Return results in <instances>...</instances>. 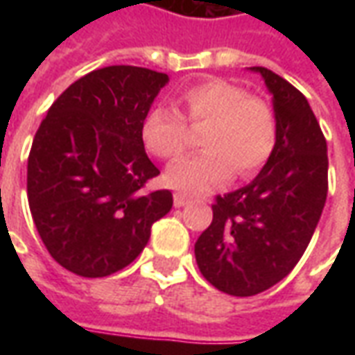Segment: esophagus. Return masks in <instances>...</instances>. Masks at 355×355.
Instances as JSON below:
<instances>
[{
    "instance_id": "34e87169",
    "label": "esophagus",
    "mask_w": 355,
    "mask_h": 355,
    "mask_svg": "<svg viewBox=\"0 0 355 355\" xmlns=\"http://www.w3.org/2000/svg\"><path fill=\"white\" fill-rule=\"evenodd\" d=\"M188 201H190V196H188V193H182V192L173 193V203H175V207H184Z\"/></svg>"
}]
</instances>
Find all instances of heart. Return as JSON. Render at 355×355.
Returning <instances> with one entry per match:
<instances>
[{"mask_svg":"<svg viewBox=\"0 0 355 355\" xmlns=\"http://www.w3.org/2000/svg\"><path fill=\"white\" fill-rule=\"evenodd\" d=\"M184 112L155 104L140 123V140L162 159H177L190 146V129L201 127L203 152L173 163L167 182L190 192H205L224 184L234 173L249 178L264 167L277 144V121L272 106L257 94H247L232 81L211 78L177 94Z\"/></svg>","mask_w":355,"mask_h":355,"instance_id":"obj_1","label":"heart"}]
</instances>
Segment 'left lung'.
I'll list each match as a JSON object with an SVG mask.
<instances>
[{"label":"left lung","mask_w":355,"mask_h":355,"mask_svg":"<svg viewBox=\"0 0 355 355\" xmlns=\"http://www.w3.org/2000/svg\"><path fill=\"white\" fill-rule=\"evenodd\" d=\"M274 94L277 144L251 184L216 196L213 220L196 241L200 272L213 287L253 297L297 266L327 200V142L306 96L264 66Z\"/></svg>","instance_id":"obj_1"}]
</instances>
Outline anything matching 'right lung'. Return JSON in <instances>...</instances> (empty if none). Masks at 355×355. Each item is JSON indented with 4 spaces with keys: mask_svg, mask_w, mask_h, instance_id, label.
Wrapping results in <instances>:
<instances>
[{
    "mask_svg": "<svg viewBox=\"0 0 355 355\" xmlns=\"http://www.w3.org/2000/svg\"><path fill=\"white\" fill-rule=\"evenodd\" d=\"M169 76L106 66L53 102L28 155V203L55 261L81 277H106L146 247L173 207L169 190L144 192L159 175L140 123Z\"/></svg>",
    "mask_w": 355,
    "mask_h": 355,
    "instance_id": "right-lung-1",
    "label": "right lung"
}]
</instances>
